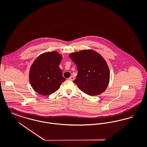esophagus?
Here are the masks:
<instances>
[{
	"mask_svg": "<svg viewBox=\"0 0 147 147\" xmlns=\"http://www.w3.org/2000/svg\"><path fill=\"white\" fill-rule=\"evenodd\" d=\"M69 79L70 80H71V81H73V80H74V78L73 77H72V76H71V77L69 78Z\"/></svg>",
	"mask_w": 147,
	"mask_h": 147,
	"instance_id": "34e87169",
	"label": "esophagus"
}]
</instances>
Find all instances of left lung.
Here are the masks:
<instances>
[{"label": "left lung", "instance_id": "obj_1", "mask_svg": "<svg viewBox=\"0 0 147 147\" xmlns=\"http://www.w3.org/2000/svg\"><path fill=\"white\" fill-rule=\"evenodd\" d=\"M78 71L73 82L84 93L96 96L104 92L110 80V73L104 58L96 51L85 49L69 55Z\"/></svg>", "mask_w": 147, "mask_h": 147}]
</instances>
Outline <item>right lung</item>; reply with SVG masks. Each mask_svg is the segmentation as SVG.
<instances>
[{
  "instance_id": "add662e5",
  "label": "right lung",
  "mask_w": 147,
  "mask_h": 147,
  "mask_svg": "<svg viewBox=\"0 0 147 147\" xmlns=\"http://www.w3.org/2000/svg\"><path fill=\"white\" fill-rule=\"evenodd\" d=\"M62 56L56 51L43 53L35 59L29 72V81L33 89L42 95L57 91L66 79L59 65Z\"/></svg>"
}]
</instances>
